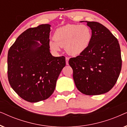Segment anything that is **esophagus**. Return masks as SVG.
Wrapping results in <instances>:
<instances>
[{"instance_id":"obj_1","label":"esophagus","mask_w":127,"mask_h":127,"mask_svg":"<svg viewBox=\"0 0 127 127\" xmlns=\"http://www.w3.org/2000/svg\"><path fill=\"white\" fill-rule=\"evenodd\" d=\"M65 60H66V65H69V62H68V61H69V58H68V57H66Z\"/></svg>"}]
</instances>
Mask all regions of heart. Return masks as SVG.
<instances>
[{
  "label": "heart",
  "instance_id": "b5f03b06",
  "mask_svg": "<svg viewBox=\"0 0 127 127\" xmlns=\"http://www.w3.org/2000/svg\"><path fill=\"white\" fill-rule=\"evenodd\" d=\"M54 41H50V47L54 51L65 47L68 54L80 55L90 44L92 39L91 29L86 25L67 24L57 29L53 36Z\"/></svg>",
  "mask_w": 127,
  "mask_h": 127
}]
</instances>
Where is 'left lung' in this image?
Returning <instances> with one entry per match:
<instances>
[{
  "instance_id": "8db88e82",
  "label": "left lung",
  "mask_w": 127,
  "mask_h": 127,
  "mask_svg": "<svg viewBox=\"0 0 127 127\" xmlns=\"http://www.w3.org/2000/svg\"><path fill=\"white\" fill-rule=\"evenodd\" d=\"M80 22H87L91 28L92 39L84 51L69 61L74 83L85 95L103 94L113 87L120 73L122 60L119 41L101 24Z\"/></svg>"
}]
</instances>
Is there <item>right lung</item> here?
Returning a JSON list of instances; mask_svg holds the SVG:
<instances>
[{
  "label": "right lung",
  "instance_id": "add662e5",
  "mask_svg": "<svg viewBox=\"0 0 127 127\" xmlns=\"http://www.w3.org/2000/svg\"><path fill=\"white\" fill-rule=\"evenodd\" d=\"M50 27L42 24L27 29L8 50V81L14 91L28 102L49 98L65 66V57H53L50 52Z\"/></svg>",
  "mask_w": 127,
  "mask_h": 127
}]
</instances>
